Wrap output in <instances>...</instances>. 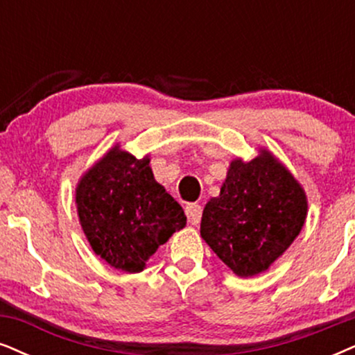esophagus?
<instances>
[{
  "mask_svg": "<svg viewBox=\"0 0 355 355\" xmlns=\"http://www.w3.org/2000/svg\"><path fill=\"white\" fill-rule=\"evenodd\" d=\"M185 213H187L188 221H190L193 226H198L201 221V214H203V208L196 203H190L185 208Z\"/></svg>",
  "mask_w": 355,
  "mask_h": 355,
  "instance_id": "1",
  "label": "esophagus"
}]
</instances>
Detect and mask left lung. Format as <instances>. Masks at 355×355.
Returning <instances> with one entry per match:
<instances>
[{"mask_svg":"<svg viewBox=\"0 0 355 355\" xmlns=\"http://www.w3.org/2000/svg\"><path fill=\"white\" fill-rule=\"evenodd\" d=\"M306 196L268 152L244 164L234 160L218 198L201 218V237L239 277L267 270L302 231Z\"/></svg>","mask_w":355,"mask_h":355,"instance_id":"obj_1","label":"left lung"}]
</instances>
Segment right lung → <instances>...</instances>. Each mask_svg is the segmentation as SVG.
I'll use <instances>...</instances> for the list:
<instances>
[{
	"label": "right lung",
	"mask_w": 355,
	"mask_h": 355,
	"mask_svg": "<svg viewBox=\"0 0 355 355\" xmlns=\"http://www.w3.org/2000/svg\"><path fill=\"white\" fill-rule=\"evenodd\" d=\"M77 208L95 252L111 267L141 272L146 260L185 226V213L154 180L149 159L110 150L80 180Z\"/></svg>",
	"instance_id": "obj_1"
}]
</instances>
